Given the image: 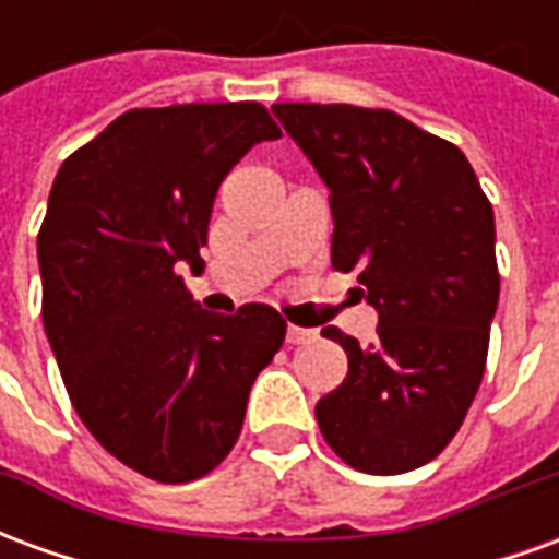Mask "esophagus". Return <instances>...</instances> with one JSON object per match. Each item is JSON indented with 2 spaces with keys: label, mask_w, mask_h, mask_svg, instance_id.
Here are the masks:
<instances>
[{
  "label": "esophagus",
  "mask_w": 559,
  "mask_h": 559,
  "mask_svg": "<svg viewBox=\"0 0 559 559\" xmlns=\"http://www.w3.org/2000/svg\"><path fill=\"white\" fill-rule=\"evenodd\" d=\"M317 338L314 329H302V326H287V344H311Z\"/></svg>",
  "instance_id": "1"
}]
</instances>
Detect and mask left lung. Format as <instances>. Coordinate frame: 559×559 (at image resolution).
<instances>
[{
    "label": "left lung",
    "mask_w": 559,
    "mask_h": 559,
    "mask_svg": "<svg viewBox=\"0 0 559 559\" xmlns=\"http://www.w3.org/2000/svg\"><path fill=\"white\" fill-rule=\"evenodd\" d=\"M272 114L329 188L332 266L359 272L377 338L323 335L347 377L317 425L353 469L407 473L443 452L485 374L500 299L493 209L464 152L392 110L275 104Z\"/></svg>",
    "instance_id": "left-lung-1"
}]
</instances>
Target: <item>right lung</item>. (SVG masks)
Here are the masks:
<instances>
[{
	"label": "right lung",
	"mask_w": 559,
	"mask_h": 559,
	"mask_svg": "<svg viewBox=\"0 0 559 559\" xmlns=\"http://www.w3.org/2000/svg\"><path fill=\"white\" fill-rule=\"evenodd\" d=\"M281 131L254 102L128 110L59 167L38 233L44 329L92 437L167 485L218 467L284 344L269 305L212 314L185 290L212 203Z\"/></svg>",
	"instance_id": "obj_1"
}]
</instances>
